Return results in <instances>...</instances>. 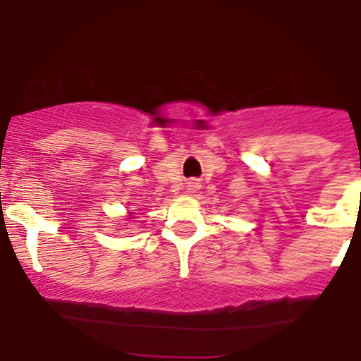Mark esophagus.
<instances>
[{
  "label": "esophagus",
  "instance_id": "obj_1",
  "mask_svg": "<svg viewBox=\"0 0 361 361\" xmlns=\"http://www.w3.org/2000/svg\"><path fill=\"white\" fill-rule=\"evenodd\" d=\"M190 190H195V184L191 183V184H190Z\"/></svg>",
  "mask_w": 361,
  "mask_h": 361
}]
</instances>
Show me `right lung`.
Returning a JSON list of instances; mask_svg holds the SVG:
<instances>
[{
    "mask_svg": "<svg viewBox=\"0 0 361 361\" xmlns=\"http://www.w3.org/2000/svg\"><path fill=\"white\" fill-rule=\"evenodd\" d=\"M132 216H133V215H132V213H130V215H128V220H130V219H132Z\"/></svg>",
    "mask_w": 361,
    "mask_h": 361,
    "instance_id": "right-lung-1",
    "label": "right lung"
}]
</instances>
